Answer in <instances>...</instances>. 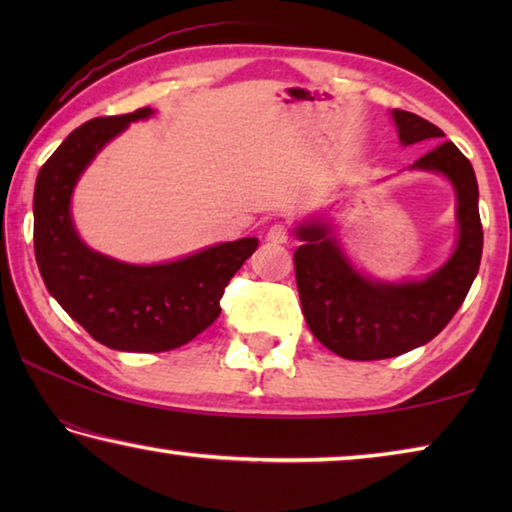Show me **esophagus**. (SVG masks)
I'll list each match as a JSON object with an SVG mask.
<instances>
[{"label": "esophagus", "instance_id": "1", "mask_svg": "<svg viewBox=\"0 0 512 512\" xmlns=\"http://www.w3.org/2000/svg\"><path fill=\"white\" fill-rule=\"evenodd\" d=\"M289 237H291V228H289L287 223H282V221L273 223L271 228H268V232H266V239L273 241V244H287Z\"/></svg>", "mask_w": 512, "mask_h": 512}]
</instances>
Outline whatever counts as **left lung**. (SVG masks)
<instances>
[{"label":"left lung","mask_w":512,"mask_h":512,"mask_svg":"<svg viewBox=\"0 0 512 512\" xmlns=\"http://www.w3.org/2000/svg\"><path fill=\"white\" fill-rule=\"evenodd\" d=\"M402 144L443 140L436 124L413 112L393 110ZM452 180L458 198V246L449 262L422 282L384 284L354 271L323 225L298 228L293 253L296 282L311 334L343 359L377 361L404 354L443 332L479 273L483 228L479 185L470 160L454 142H440L413 162Z\"/></svg>","instance_id":"8db88e82"}]
</instances>
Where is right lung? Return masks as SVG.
I'll use <instances>...</instances> for the list:
<instances>
[{
    "label": "right lung",
    "instance_id": "1",
    "mask_svg": "<svg viewBox=\"0 0 512 512\" xmlns=\"http://www.w3.org/2000/svg\"><path fill=\"white\" fill-rule=\"evenodd\" d=\"M151 112L85 121L42 164L33 194V248L47 291L94 341L121 352H167L210 327L232 275L259 244L246 237L158 266L121 264L81 244L69 216L76 180L128 121Z\"/></svg>",
    "mask_w": 512,
    "mask_h": 512
}]
</instances>
